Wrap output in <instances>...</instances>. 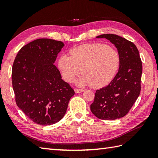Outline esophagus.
Returning <instances> with one entry per match:
<instances>
[{
	"label": "esophagus",
	"instance_id": "obj_1",
	"mask_svg": "<svg viewBox=\"0 0 158 158\" xmlns=\"http://www.w3.org/2000/svg\"><path fill=\"white\" fill-rule=\"evenodd\" d=\"M83 91H84V89H75V93H81V92H83Z\"/></svg>",
	"mask_w": 158,
	"mask_h": 158
}]
</instances>
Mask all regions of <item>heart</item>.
I'll use <instances>...</instances> for the list:
<instances>
[{
    "label": "heart",
    "mask_w": 158,
    "mask_h": 158,
    "mask_svg": "<svg viewBox=\"0 0 158 158\" xmlns=\"http://www.w3.org/2000/svg\"><path fill=\"white\" fill-rule=\"evenodd\" d=\"M70 57L62 55L58 60V68L64 79L73 82L77 80L80 86L101 88L114 78L119 66V55L115 49L103 44H86L70 51Z\"/></svg>",
    "instance_id": "obj_1"
}]
</instances>
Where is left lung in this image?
Masks as SVG:
<instances>
[{
	"label": "left lung",
	"instance_id": "obj_1",
	"mask_svg": "<svg viewBox=\"0 0 158 158\" xmlns=\"http://www.w3.org/2000/svg\"><path fill=\"white\" fill-rule=\"evenodd\" d=\"M118 50L119 69L109 85L96 91L91 112L98 118L115 120L125 116L140 93L143 65L134 43L114 34H103Z\"/></svg>",
	"mask_w": 158,
	"mask_h": 158
}]
</instances>
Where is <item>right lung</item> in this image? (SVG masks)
Listing matches in <instances>:
<instances>
[{"instance_id":"obj_1","label":"right lung","mask_w":158,"mask_h":158,"mask_svg":"<svg viewBox=\"0 0 158 158\" xmlns=\"http://www.w3.org/2000/svg\"><path fill=\"white\" fill-rule=\"evenodd\" d=\"M62 42L42 38L20 48L12 67V85L18 107L34 123L55 124L66 112L75 94L54 63Z\"/></svg>"}]
</instances>
